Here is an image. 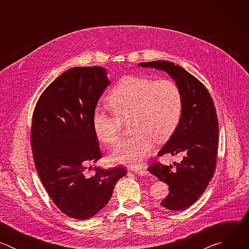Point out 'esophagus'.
<instances>
[{"label": "esophagus", "mask_w": 249, "mask_h": 249, "mask_svg": "<svg viewBox=\"0 0 249 249\" xmlns=\"http://www.w3.org/2000/svg\"><path fill=\"white\" fill-rule=\"evenodd\" d=\"M133 170H134V172H135L136 174H139V175H142V176L149 175V171L146 169V167H145V168H142V169L137 168V169H133Z\"/></svg>", "instance_id": "esophagus-1"}]
</instances>
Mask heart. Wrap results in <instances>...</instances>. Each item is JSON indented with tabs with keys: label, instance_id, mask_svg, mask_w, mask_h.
<instances>
[{
	"label": "heart",
	"instance_id": "heart-1",
	"mask_svg": "<svg viewBox=\"0 0 249 249\" xmlns=\"http://www.w3.org/2000/svg\"><path fill=\"white\" fill-rule=\"evenodd\" d=\"M106 101L114 115L96 110L92 116L94 134L104 145L114 146L122 135V122L130 120L134 135L119 143L109 158L115 163L133 167L143 164L154 141L162 143L172 136L182 113L180 89L166 79L125 77Z\"/></svg>",
	"mask_w": 249,
	"mask_h": 249
}]
</instances>
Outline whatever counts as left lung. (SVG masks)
I'll list each match as a JSON object with an SVG mask.
<instances>
[{"mask_svg":"<svg viewBox=\"0 0 249 249\" xmlns=\"http://www.w3.org/2000/svg\"><path fill=\"white\" fill-rule=\"evenodd\" d=\"M139 65L165 71L181 92L180 122L158 155L181 154L183 159L174 163V169L160 162L148 169L168 185L169 193L160 205L172 211L185 210L199 199L215 173L219 142L215 105L206 87L180 66L164 60Z\"/></svg>","mask_w":249,"mask_h":249,"instance_id":"obj_1","label":"left lung"}]
</instances>
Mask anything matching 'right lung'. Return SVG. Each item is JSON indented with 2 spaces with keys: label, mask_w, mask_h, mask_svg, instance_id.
<instances>
[{
  "label": "right lung",
  "mask_w": 249,
  "mask_h": 249,
  "mask_svg": "<svg viewBox=\"0 0 249 249\" xmlns=\"http://www.w3.org/2000/svg\"><path fill=\"white\" fill-rule=\"evenodd\" d=\"M110 82L98 67L69 69L53 81L37 100L32 115L30 143L39 178L65 215L88 220L108 203L127 169L85 165L102 158L92 127L97 101Z\"/></svg>",
  "instance_id": "right-lung-1"
}]
</instances>
